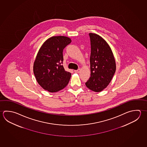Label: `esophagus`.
Wrapping results in <instances>:
<instances>
[{"label":"esophagus","instance_id":"1","mask_svg":"<svg viewBox=\"0 0 147 147\" xmlns=\"http://www.w3.org/2000/svg\"><path fill=\"white\" fill-rule=\"evenodd\" d=\"M80 71H81V70H80V69H78V70H75V72H76V73H77V74L80 73Z\"/></svg>","mask_w":147,"mask_h":147}]
</instances>
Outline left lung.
<instances>
[{
    "instance_id": "left-lung-1",
    "label": "left lung",
    "mask_w": 147,
    "mask_h": 147,
    "mask_svg": "<svg viewBox=\"0 0 147 147\" xmlns=\"http://www.w3.org/2000/svg\"><path fill=\"white\" fill-rule=\"evenodd\" d=\"M91 42V77L86 85L88 88L99 92L106 88L115 75L116 65L109 45L99 35L90 33Z\"/></svg>"
}]
</instances>
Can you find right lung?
I'll return each mask as SVG.
<instances>
[{"label": "right lung", "mask_w": 147, "mask_h": 147, "mask_svg": "<svg viewBox=\"0 0 147 147\" xmlns=\"http://www.w3.org/2000/svg\"><path fill=\"white\" fill-rule=\"evenodd\" d=\"M71 40L65 36H54L43 44L34 64V74L38 83L51 93L61 90L67 86L71 73L65 71L63 52Z\"/></svg>", "instance_id": "obj_1"}]
</instances>
